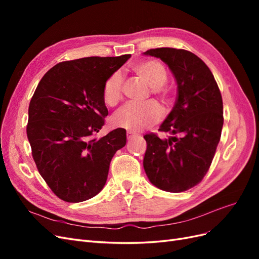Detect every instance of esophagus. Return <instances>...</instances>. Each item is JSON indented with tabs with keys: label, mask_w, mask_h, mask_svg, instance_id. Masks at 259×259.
<instances>
[{
	"label": "esophagus",
	"mask_w": 259,
	"mask_h": 259,
	"mask_svg": "<svg viewBox=\"0 0 259 259\" xmlns=\"http://www.w3.org/2000/svg\"><path fill=\"white\" fill-rule=\"evenodd\" d=\"M126 136H127V138H128V139H131V138H133L134 136H136V134H135V133H133V132L128 131V132L126 133Z\"/></svg>",
	"instance_id": "1"
}]
</instances>
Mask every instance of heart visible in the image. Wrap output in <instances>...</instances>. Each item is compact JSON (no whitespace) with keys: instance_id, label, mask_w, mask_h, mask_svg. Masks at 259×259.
<instances>
[{"instance_id":"heart-1","label":"heart","mask_w":259,"mask_h":259,"mask_svg":"<svg viewBox=\"0 0 259 259\" xmlns=\"http://www.w3.org/2000/svg\"><path fill=\"white\" fill-rule=\"evenodd\" d=\"M133 70L149 85V88L152 89L151 92L155 97L167 103V93L163 90V86L167 81V71L162 62L145 60L133 66ZM122 89L123 76L121 72H113L104 84L103 96L105 103L109 106H114L119 103L122 98ZM161 116L160 107L151 101L144 105L130 103L124 105L113 114L112 121L117 127L137 132L158 123Z\"/></svg>"}]
</instances>
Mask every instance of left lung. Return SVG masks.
I'll return each instance as SVG.
<instances>
[{
    "instance_id": "1",
    "label": "left lung",
    "mask_w": 259,
    "mask_h": 259,
    "mask_svg": "<svg viewBox=\"0 0 259 259\" xmlns=\"http://www.w3.org/2000/svg\"><path fill=\"white\" fill-rule=\"evenodd\" d=\"M144 55L165 62L177 83L176 103L159 128L170 136H144V168L159 189L186 191L201 182L213 161L224 124L222 94L213 73L193 53L161 48Z\"/></svg>"
}]
</instances>
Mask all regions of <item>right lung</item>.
Returning a JSON list of instances; mask_svg holds the SVG:
<instances>
[{
  "instance_id": "right-lung-1",
  "label": "right lung",
  "mask_w": 259,
  "mask_h": 259,
  "mask_svg": "<svg viewBox=\"0 0 259 259\" xmlns=\"http://www.w3.org/2000/svg\"><path fill=\"white\" fill-rule=\"evenodd\" d=\"M131 55L59 62L44 74L31 98L27 136L38 173L61 200L77 203L103 189L114 153L126 144L116 128L91 136L105 124L106 80Z\"/></svg>"
}]
</instances>
